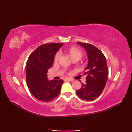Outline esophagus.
Listing matches in <instances>:
<instances>
[{"label":"esophagus","instance_id":"1","mask_svg":"<svg viewBox=\"0 0 132 132\" xmlns=\"http://www.w3.org/2000/svg\"><path fill=\"white\" fill-rule=\"evenodd\" d=\"M64 81H73V79H70V78H66L64 79Z\"/></svg>","mask_w":132,"mask_h":132}]
</instances>
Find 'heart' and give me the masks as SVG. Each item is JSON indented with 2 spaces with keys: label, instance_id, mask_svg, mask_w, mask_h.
Masks as SVG:
<instances>
[{
  "label": "heart",
  "instance_id": "obj_1",
  "mask_svg": "<svg viewBox=\"0 0 132 132\" xmlns=\"http://www.w3.org/2000/svg\"><path fill=\"white\" fill-rule=\"evenodd\" d=\"M69 53L70 55V57L71 58H73L74 57H78L80 59L81 58L83 55V53L82 51L74 47L71 48L69 50ZM61 52H57V54H55V57H54L55 61H58L60 57H61Z\"/></svg>",
  "mask_w": 132,
  "mask_h": 132
}]
</instances>
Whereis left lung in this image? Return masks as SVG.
Here are the masks:
<instances>
[{
	"label": "left lung",
	"instance_id": "1",
	"mask_svg": "<svg viewBox=\"0 0 132 132\" xmlns=\"http://www.w3.org/2000/svg\"><path fill=\"white\" fill-rule=\"evenodd\" d=\"M77 43L86 51L88 65L83 71L84 75H87L86 83L81 82V89L76 93L83 100L93 101L101 94L106 84L108 77L106 59L102 52L94 45L87 43Z\"/></svg>",
	"mask_w": 132,
	"mask_h": 132
}]
</instances>
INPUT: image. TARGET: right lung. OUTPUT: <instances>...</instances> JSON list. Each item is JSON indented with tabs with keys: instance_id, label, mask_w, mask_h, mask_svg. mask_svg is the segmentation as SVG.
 Listing matches in <instances>:
<instances>
[{
	"instance_id": "1",
	"label": "right lung",
	"mask_w": 132,
	"mask_h": 132,
	"mask_svg": "<svg viewBox=\"0 0 132 132\" xmlns=\"http://www.w3.org/2000/svg\"><path fill=\"white\" fill-rule=\"evenodd\" d=\"M63 43H47L37 47L27 59L26 82L30 93L39 101L49 102L60 93L63 80L49 81L48 70L53 66L55 54Z\"/></svg>"
}]
</instances>
